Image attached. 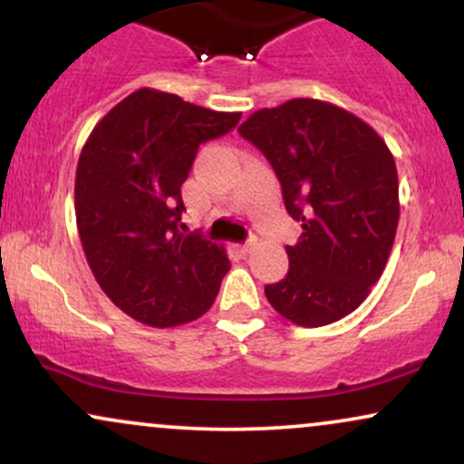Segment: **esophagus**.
Masks as SVG:
<instances>
[{
    "label": "esophagus",
    "instance_id": "esophagus-1",
    "mask_svg": "<svg viewBox=\"0 0 464 464\" xmlns=\"http://www.w3.org/2000/svg\"><path fill=\"white\" fill-rule=\"evenodd\" d=\"M255 244H257V242H255V237H250V239H248V242L239 244V250H242V253H244V255H246V253H250V250H253V248H255Z\"/></svg>",
    "mask_w": 464,
    "mask_h": 464
}]
</instances>
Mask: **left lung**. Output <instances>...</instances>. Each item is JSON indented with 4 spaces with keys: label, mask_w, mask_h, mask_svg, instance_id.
I'll return each mask as SVG.
<instances>
[{
    "label": "left lung",
    "mask_w": 464,
    "mask_h": 464,
    "mask_svg": "<svg viewBox=\"0 0 464 464\" xmlns=\"http://www.w3.org/2000/svg\"><path fill=\"white\" fill-rule=\"evenodd\" d=\"M237 130L266 154L303 228L285 246V279L266 285V299L299 327L358 310L397 233V165L386 141L358 115L314 98L255 111Z\"/></svg>",
    "instance_id": "1"
}]
</instances>
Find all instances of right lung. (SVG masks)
<instances>
[{
	"mask_svg": "<svg viewBox=\"0 0 464 464\" xmlns=\"http://www.w3.org/2000/svg\"><path fill=\"white\" fill-rule=\"evenodd\" d=\"M242 113L143 87L95 124L76 168V225L89 268L121 312L150 327L196 321L231 268L222 244L185 233L180 185L200 143Z\"/></svg>",
	"mask_w": 464,
	"mask_h": 464,
	"instance_id": "obj_1",
	"label": "right lung"
}]
</instances>
